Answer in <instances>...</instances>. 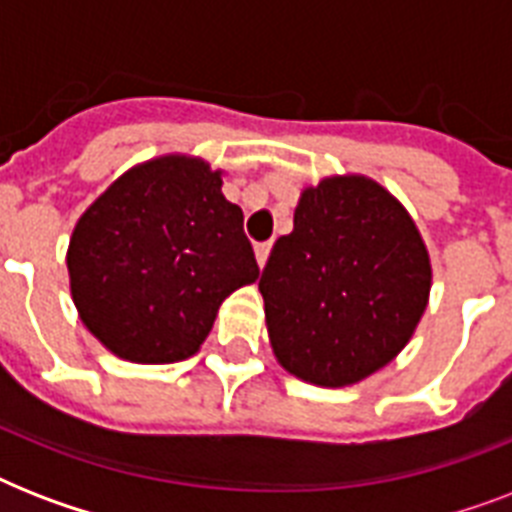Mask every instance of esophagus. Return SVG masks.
I'll list each match as a JSON object with an SVG mask.
<instances>
[{
  "label": "esophagus",
  "instance_id": "34e87169",
  "mask_svg": "<svg viewBox=\"0 0 512 512\" xmlns=\"http://www.w3.org/2000/svg\"><path fill=\"white\" fill-rule=\"evenodd\" d=\"M268 255H271V241H263V244H257L255 257H257V265H260V268L268 263Z\"/></svg>",
  "mask_w": 512,
  "mask_h": 512
}]
</instances>
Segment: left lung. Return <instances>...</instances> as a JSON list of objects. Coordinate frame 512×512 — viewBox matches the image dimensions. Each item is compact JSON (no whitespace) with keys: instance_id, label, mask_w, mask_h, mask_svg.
<instances>
[{"instance_id":"8db88e82","label":"left lung","mask_w":512,"mask_h":512,"mask_svg":"<svg viewBox=\"0 0 512 512\" xmlns=\"http://www.w3.org/2000/svg\"><path fill=\"white\" fill-rule=\"evenodd\" d=\"M430 257L404 204L364 175L300 193L295 228L260 276L273 356L289 374L345 388L404 350L428 308Z\"/></svg>"}]
</instances>
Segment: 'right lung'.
<instances>
[{"label":"right lung","instance_id":"1","mask_svg":"<svg viewBox=\"0 0 512 512\" xmlns=\"http://www.w3.org/2000/svg\"><path fill=\"white\" fill-rule=\"evenodd\" d=\"M223 172L170 154L116 177L79 217L68 279L79 319L114 356L175 364L207 340L217 308L257 279L244 212Z\"/></svg>","mask_w":512,"mask_h":512}]
</instances>
